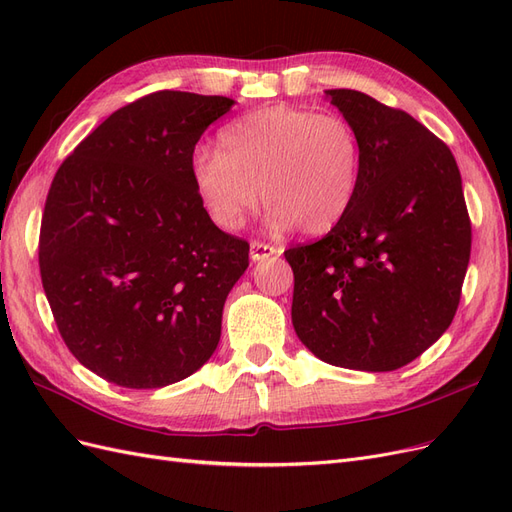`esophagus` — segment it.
<instances>
[{
	"label": "esophagus",
	"instance_id": "esophagus-1",
	"mask_svg": "<svg viewBox=\"0 0 512 512\" xmlns=\"http://www.w3.org/2000/svg\"><path fill=\"white\" fill-rule=\"evenodd\" d=\"M275 254H280V250H277V247H273V245L260 243V241H252V243H250V258H252L254 262L267 260V258L275 256Z\"/></svg>",
	"mask_w": 512,
	"mask_h": 512
}]
</instances>
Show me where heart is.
I'll return each mask as SVG.
<instances>
[{
  "label": "heart",
  "mask_w": 512,
  "mask_h": 512,
  "mask_svg": "<svg viewBox=\"0 0 512 512\" xmlns=\"http://www.w3.org/2000/svg\"><path fill=\"white\" fill-rule=\"evenodd\" d=\"M218 147L190 158L194 190L215 226H243L262 194L273 230L322 235L342 222L361 181V141L335 113L265 106L220 132Z\"/></svg>",
  "instance_id": "b5f03b06"
}]
</instances>
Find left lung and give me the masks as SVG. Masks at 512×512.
Wrapping results in <instances>:
<instances>
[{
  "mask_svg": "<svg viewBox=\"0 0 512 512\" xmlns=\"http://www.w3.org/2000/svg\"><path fill=\"white\" fill-rule=\"evenodd\" d=\"M359 134L361 181L329 235L284 252L292 327L320 361L393 371L455 318L472 226L457 162L408 113L363 91L327 89Z\"/></svg>",
  "mask_w": 512,
  "mask_h": 512,
  "instance_id": "left-lung-1",
  "label": "left lung"
}]
</instances>
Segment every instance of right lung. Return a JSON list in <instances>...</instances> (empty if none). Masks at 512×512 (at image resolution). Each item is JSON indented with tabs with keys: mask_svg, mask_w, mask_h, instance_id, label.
<instances>
[{
	"mask_svg": "<svg viewBox=\"0 0 512 512\" xmlns=\"http://www.w3.org/2000/svg\"><path fill=\"white\" fill-rule=\"evenodd\" d=\"M235 100L156 91L104 119L59 166L40 226V275L70 352L126 389L192 376L218 348L250 243L194 190L198 138Z\"/></svg>",
	"mask_w": 512,
	"mask_h": 512,
	"instance_id": "add662e5",
	"label": "right lung"
}]
</instances>
